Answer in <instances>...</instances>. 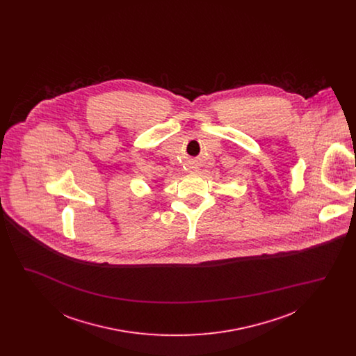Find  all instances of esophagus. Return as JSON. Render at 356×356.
Masks as SVG:
<instances>
[{
    "mask_svg": "<svg viewBox=\"0 0 356 356\" xmlns=\"http://www.w3.org/2000/svg\"><path fill=\"white\" fill-rule=\"evenodd\" d=\"M186 170H188L189 173H196V172H199V164H197V161H189L188 165H186Z\"/></svg>",
    "mask_w": 356,
    "mask_h": 356,
    "instance_id": "obj_1",
    "label": "esophagus"
}]
</instances>
